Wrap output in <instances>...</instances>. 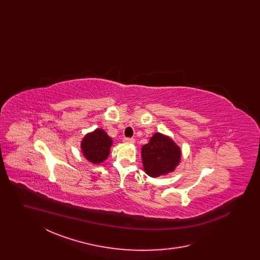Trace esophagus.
<instances>
[{
  "instance_id": "1",
  "label": "esophagus",
  "mask_w": 260,
  "mask_h": 260,
  "mask_svg": "<svg viewBox=\"0 0 260 260\" xmlns=\"http://www.w3.org/2000/svg\"><path fill=\"white\" fill-rule=\"evenodd\" d=\"M124 143H127V144H135L136 140L134 138H128V137H125L124 138Z\"/></svg>"
}]
</instances>
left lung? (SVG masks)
I'll return each mask as SVG.
<instances>
[{
  "label": "left lung",
  "instance_id": "8db88e82",
  "mask_svg": "<svg viewBox=\"0 0 260 260\" xmlns=\"http://www.w3.org/2000/svg\"><path fill=\"white\" fill-rule=\"evenodd\" d=\"M144 172L151 177L173 173L181 160V149L170 136L156 133L141 148Z\"/></svg>",
  "mask_w": 260,
  "mask_h": 260
}]
</instances>
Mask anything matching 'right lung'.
<instances>
[{"label": "right lung", "instance_id": "1", "mask_svg": "<svg viewBox=\"0 0 260 260\" xmlns=\"http://www.w3.org/2000/svg\"><path fill=\"white\" fill-rule=\"evenodd\" d=\"M113 144L111 137L102 128H95L88 133L81 141V149L87 161L96 165L105 161Z\"/></svg>", "mask_w": 260, "mask_h": 260}]
</instances>
